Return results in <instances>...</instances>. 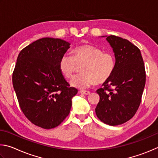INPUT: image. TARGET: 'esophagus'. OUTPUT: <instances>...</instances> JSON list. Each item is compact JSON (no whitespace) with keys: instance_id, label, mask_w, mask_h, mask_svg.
Listing matches in <instances>:
<instances>
[{"instance_id":"obj_1","label":"esophagus","mask_w":158,"mask_h":158,"mask_svg":"<svg viewBox=\"0 0 158 158\" xmlns=\"http://www.w3.org/2000/svg\"><path fill=\"white\" fill-rule=\"evenodd\" d=\"M81 93L82 94H85V95H88L90 94L89 91H85V90H81Z\"/></svg>"}]
</instances>
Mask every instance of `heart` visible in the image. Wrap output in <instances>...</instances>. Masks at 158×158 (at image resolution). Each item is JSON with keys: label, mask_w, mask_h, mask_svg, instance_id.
<instances>
[{"label": "heart", "mask_w": 158, "mask_h": 158, "mask_svg": "<svg viewBox=\"0 0 158 158\" xmlns=\"http://www.w3.org/2000/svg\"><path fill=\"white\" fill-rule=\"evenodd\" d=\"M71 55H64L58 63L61 73L66 78L71 79L82 67V73L74 77L71 82L72 86L87 88L95 84H103L108 81L115 69L114 55L108 51L89 44L76 46L71 50Z\"/></svg>", "instance_id": "1"}]
</instances>
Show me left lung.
<instances>
[{
    "label": "left lung",
    "mask_w": 158,
    "mask_h": 158,
    "mask_svg": "<svg viewBox=\"0 0 158 158\" xmlns=\"http://www.w3.org/2000/svg\"><path fill=\"white\" fill-rule=\"evenodd\" d=\"M116 59L115 69L103 88L96 92L100 101L95 111L102 122L118 126L133 117L139 108L146 83V71L140 50L115 35L106 38Z\"/></svg>",
    "instance_id": "left-lung-1"
}]
</instances>
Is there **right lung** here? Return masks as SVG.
Here are the masks:
<instances>
[{
  "instance_id": "add662e5",
  "label": "right lung",
  "mask_w": 158,
  "mask_h": 158,
  "mask_svg": "<svg viewBox=\"0 0 158 158\" xmlns=\"http://www.w3.org/2000/svg\"><path fill=\"white\" fill-rule=\"evenodd\" d=\"M70 44L60 39L41 38L19 52L12 84L26 117L44 129L55 128L71 108L77 89L71 87L58 66Z\"/></svg>"
}]
</instances>
